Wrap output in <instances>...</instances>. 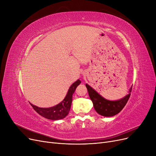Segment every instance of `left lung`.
Masks as SVG:
<instances>
[{"instance_id":"left-lung-1","label":"left lung","mask_w":156,"mask_h":156,"mask_svg":"<svg viewBox=\"0 0 156 156\" xmlns=\"http://www.w3.org/2000/svg\"><path fill=\"white\" fill-rule=\"evenodd\" d=\"M86 87L96 111L99 115L108 117L115 116L123 109L129 100L132 90V87H131L129 94L120 100L110 101L103 98L88 84H86Z\"/></svg>"}]
</instances>
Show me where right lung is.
<instances>
[{
    "instance_id": "obj_1",
    "label": "right lung",
    "mask_w": 156,
    "mask_h": 156,
    "mask_svg": "<svg viewBox=\"0 0 156 156\" xmlns=\"http://www.w3.org/2000/svg\"><path fill=\"white\" fill-rule=\"evenodd\" d=\"M81 81L78 79L70 86L66 96L64 100L58 105L49 108H41L32 105L30 103L33 108L40 115L47 119L57 120L62 119L66 116L69 112L71 105L72 101V96L77 87L81 83Z\"/></svg>"
}]
</instances>
